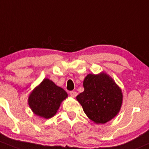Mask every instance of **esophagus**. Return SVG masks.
I'll return each mask as SVG.
<instances>
[{"label": "esophagus", "instance_id": "34e87169", "mask_svg": "<svg viewBox=\"0 0 149 149\" xmlns=\"http://www.w3.org/2000/svg\"><path fill=\"white\" fill-rule=\"evenodd\" d=\"M77 94H78V93H76V91H70V96L73 97V98H74V97H76V95H77Z\"/></svg>", "mask_w": 149, "mask_h": 149}]
</instances>
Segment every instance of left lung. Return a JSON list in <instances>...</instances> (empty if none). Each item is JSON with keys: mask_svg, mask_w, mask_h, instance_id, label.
Masks as SVG:
<instances>
[{"mask_svg": "<svg viewBox=\"0 0 149 149\" xmlns=\"http://www.w3.org/2000/svg\"><path fill=\"white\" fill-rule=\"evenodd\" d=\"M84 91L76 96L86 116L95 123H106L119 112L121 89L106 73L88 74L83 83Z\"/></svg>", "mask_w": 149, "mask_h": 149, "instance_id": "8db88e82", "label": "left lung"}]
</instances>
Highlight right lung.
I'll use <instances>...</instances> for the list:
<instances>
[{
	"instance_id": "add662e5",
	"label": "right lung",
	"mask_w": 149,
	"mask_h": 149,
	"mask_svg": "<svg viewBox=\"0 0 149 149\" xmlns=\"http://www.w3.org/2000/svg\"><path fill=\"white\" fill-rule=\"evenodd\" d=\"M68 97L66 92L48 79H45L29 95V105L32 111L40 117H53L61 103Z\"/></svg>"
}]
</instances>
